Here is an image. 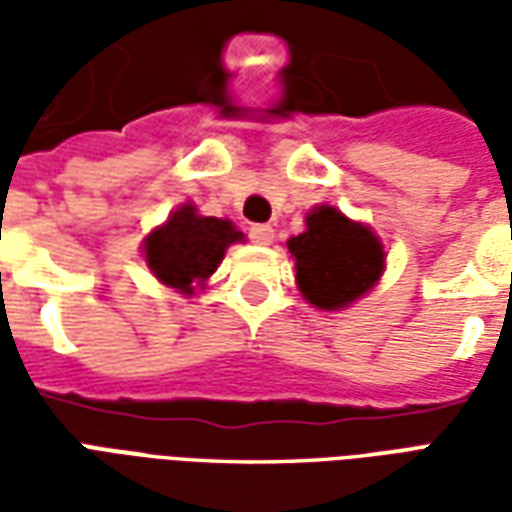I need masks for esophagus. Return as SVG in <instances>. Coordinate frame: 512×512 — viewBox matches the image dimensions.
Returning a JSON list of instances; mask_svg holds the SVG:
<instances>
[{"mask_svg":"<svg viewBox=\"0 0 512 512\" xmlns=\"http://www.w3.org/2000/svg\"><path fill=\"white\" fill-rule=\"evenodd\" d=\"M249 238H252V244L268 246L274 241V227L271 224H252L249 227Z\"/></svg>","mask_w":512,"mask_h":512,"instance_id":"34e87169","label":"esophagus"}]
</instances>
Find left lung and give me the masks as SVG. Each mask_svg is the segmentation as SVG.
<instances>
[{
  "mask_svg": "<svg viewBox=\"0 0 512 512\" xmlns=\"http://www.w3.org/2000/svg\"><path fill=\"white\" fill-rule=\"evenodd\" d=\"M304 224V233L288 238V252L307 304L345 310L376 288L386 271V249L370 224L354 222L326 202L315 205Z\"/></svg>",
  "mask_w": 512,
  "mask_h": 512,
  "instance_id": "obj_1",
  "label": "left lung"
}]
</instances>
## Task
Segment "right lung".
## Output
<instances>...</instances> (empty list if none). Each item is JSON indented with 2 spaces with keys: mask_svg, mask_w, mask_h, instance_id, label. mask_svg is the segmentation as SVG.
<instances>
[{
  "mask_svg": "<svg viewBox=\"0 0 512 512\" xmlns=\"http://www.w3.org/2000/svg\"><path fill=\"white\" fill-rule=\"evenodd\" d=\"M241 241L244 233L230 219L202 216L197 205L183 202L169 213L167 222L145 235L142 257L161 285L194 296V290L205 288L213 277L224 252Z\"/></svg>",
  "mask_w": 512,
  "mask_h": 512,
  "instance_id": "obj_1",
  "label": "right lung"
}]
</instances>
